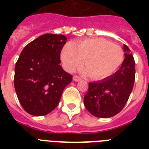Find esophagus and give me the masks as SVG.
I'll use <instances>...</instances> for the list:
<instances>
[{
    "label": "esophagus",
    "instance_id": "1",
    "mask_svg": "<svg viewBox=\"0 0 149 149\" xmlns=\"http://www.w3.org/2000/svg\"><path fill=\"white\" fill-rule=\"evenodd\" d=\"M73 80L76 82H78L79 81V80H81V78L79 77H78V76H74V77H73Z\"/></svg>",
    "mask_w": 149,
    "mask_h": 149
}]
</instances>
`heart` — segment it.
Here are the masks:
<instances>
[{
  "label": "heart",
  "instance_id": "obj_1",
  "mask_svg": "<svg viewBox=\"0 0 149 149\" xmlns=\"http://www.w3.org/2000/svg\"><path fill=\"white\" fill-rule=\"evenodd\" d=\"M61 59L68 72L84 64V72L93 79H104L117 72L125 60L121 46L103 38H93L67 43L61 52Z\"/></svg>",
  "mask_w": 149,
  "mask_h": 149
}]
</instances>
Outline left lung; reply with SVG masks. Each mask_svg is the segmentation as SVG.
Wrapping results in <instances>:
<instances>
[{
	"mask_svg": "<svg viewBox=\"0 0 149 149\" xmlns=\"http://www.w3.org/2000/svg\"><path fill=\"white\" fill-rule=\"evenodd\" d=\"M125 60L120 68L102 81L89 84L84 106L97 118H111L120 112L128 100L135 79V63L131 50L124 45Z\"/></svg>",
	"mask_w": 149,
	"mask_h": 149,
	"instance_id": "obj_1",
	"label": "left lung"
}]
</instances>
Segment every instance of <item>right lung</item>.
Wrapping results in <instances>:
<instances>
[{"instance_id":"right-lung-1","label":"right lung","mask_w":149,"mask_h":149,"mask_svg":"<svg viewBox=\"0 0 149 149\" xmlns=\"http://www.w3.org/2000/svg\"><path fill=\"white\" fill-rule=\"evenodd\" d=\"M67 38L45 34L24 48L15 68L14 84L17 98L27 113L48 114L59 103L72 76L63 70L60 53Z\"/></svg>"}]
</instances>
